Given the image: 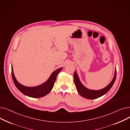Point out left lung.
<instances>
[{"instance_id":"8db88e82","label":"left lung","mask_w":130,"mask_h":130,"mask_svg":"<svg viewBox=\"0 0 130 130\" xmlns=\"http://www.w3.org/2000/svg\"><path fill=\"white\" fill-rule=\"evenodd\" d=\"M116 77V70L115 71V75L112 81L108 86H107L105 88L100 90H89L86 88L85 87L83 86V84L81 83L79 80L77 75L76 74V72L74 73V83L76 89L78 92L79 93L81 96L83 97L89 99H94L103 96V95L106 94L109 90L111 89L112 86L115 82V79Z\"/></svg>"}]
</instances>
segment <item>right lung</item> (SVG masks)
<instances>
[{"label":"right lung","mask_w":130,"mask_h":130,"mask_svg":"<svg viewBox=\"0 0 130 130\" xmlns=\"http://www.w3.org/2000/svg\"><path fill=\"white\" fill-rule=\"evenodd\" d=\"M63 68H60L54 71L48 80L40 86L35 87H27L22 85L17 81L13 73V67H12V76L13 80L16 88L28 97L32 98H41L48 94L52 90L56 81V77Z\"/></svg>","instance_id":"add662e5"}]
</instances>
